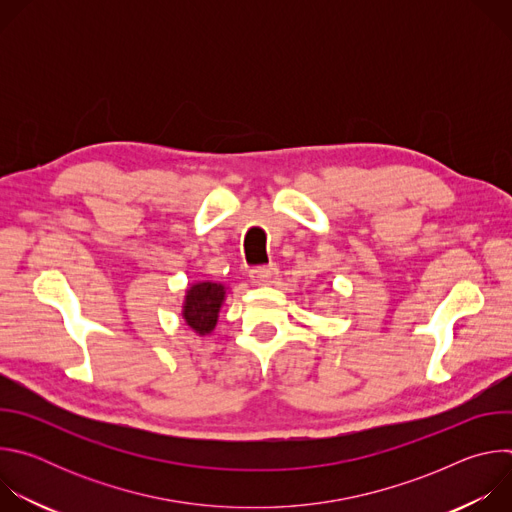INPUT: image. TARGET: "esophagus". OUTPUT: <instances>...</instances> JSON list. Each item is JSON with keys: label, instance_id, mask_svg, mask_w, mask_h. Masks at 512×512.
<instances>
[{"label": "esophagus", "instance_id": "34e87169", "mask_svg": "<svg viewBox=\"0 0 512 512\" xmlns=\"http://www.w3.org/2000/svg\"><path fill=\"white\" fill-rule=\"evenodd\" d=\"M277 267L271 263V265H265V267H255V269H251V273H249V277H251V281L255 283V285H267V283H271L275 277H277Z\"/></svg>", "mask_w": 512, "mask_h": 512}]
</instances>
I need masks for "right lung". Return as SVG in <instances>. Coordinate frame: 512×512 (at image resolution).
<instances>
[{"label": "right lung", "instance_id": "obj_1", "mask_svg": "<svg viewBox=\"0 0 512 512\" xmlns=\"http://www.w3.org/2000/svg\"><path fill=\"white\" fill-rule=\"evenodd\" d=\"M229 287L216 281H196L186 289L182 318L198 334L206 336L214 330L218 322Z\"/></svg>", "mask_w": 512, "mask_h": 512}]
</instances>
